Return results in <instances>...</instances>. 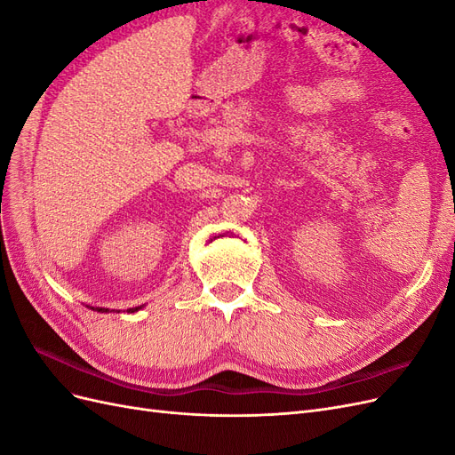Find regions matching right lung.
Returning a JSON list of instances; mask_svg holds the SVG:
<instances>
[{
	"label": "right lung",
	"instance_id": "right-lung-1",
	"mask_svg": "<svg viewBox=\"0 0 455 455\" xmlns=\"http://www.w3.org/2000/svg\"><path fill=\"white\" fill-rule=\"evenodd\" d=\"M144 306H139V307H131V309H127V313H136L139 309H142ZM91 309H96L99 313H108L109 309H106V307H91Z\"/></svg>",
	"mask_w": 455,
	"mask_h": 455
}]
</instances>
